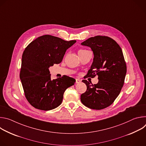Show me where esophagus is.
Instances as JSON below:
<instances>
[{
  "instance_id": "34e87169",
  "label": "esophagus",
  "mask_w": 146,
  "mask_h": 146,
  "mask_svg": "<svg viewBox=\"0 0 146 146\" xmlns=\"http://www.w3.org/2000/svg\"><path fill=\"white\" fill-rule=\"evenodd\" d=\"M81 82V80L80 79H76V84H78V83Z\"/></svg>"
}]
</instances>
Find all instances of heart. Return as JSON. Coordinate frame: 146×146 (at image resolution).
<instances>
[{"instance_id":"heart-1","label":"heart","mask_w":146,"mask_h":146,"mask_svg":"<svg viewBox=\"0 0 146 146\" xmlns=\"http://www.w3.org/2000/svg\"><path fill=\"white\" fill-rule=\"evenodd\" d=\"M84 50H80V51H84Z\"/></svg>"}]
</instances>
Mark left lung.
Wrapping results in <instances>:
<instances>
[{
	"mask_svg": "<svg viewBox=\"0 0 146 146\" xmlns=\"http://www.w3.org/2000/svg\"><path fill=\"white\" fill-rule=\"evenodd\" d=\"M91 48L93 62L88 72V77L98 76L96 84L86 80L87 91L81 95L86 106L101 110L111 105L119 94L127 73V66L122 50L115 41L107 36L92 37L81 43Z\"/></svg>",
	"mask_w": 146,
	"mask_h": 146,
	"instance_id": "8db88e82",
	"label": "left lung"
}]
</instances>
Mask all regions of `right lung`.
<instances>
[{
	"label": "right lung",
	"instance_id": "add662e5",
	"mask_svg": "<svg viewBox=\"0 0 146 146\" xmlns=\"http://www.w3.org/2000/svg\"><path fill=\"white\" fill-rule=\"evenodd\" d=\"M76 42L46 35L34 40L25 49L19 77L25 97L35 108L55 109L61 104L65 90L74 84L76 80L66 76L51 80L49 68L60 64Z\"/></svg>",
	"mask_w": 146,
	"mask_h": 146
}]
</instances>
